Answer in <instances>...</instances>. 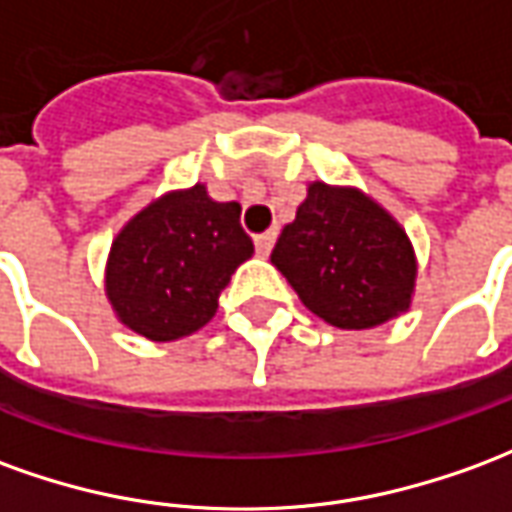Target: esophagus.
<instances>
[{
    "mask_svg": "<svg viewBox=\"0 0 512 512\" xmlns=\"http://www.w3.org/2000/svg\"><path fill=\"white\" fill-rule=\"evenodd\" d=\"M274 241H277V232L268 230V232H260L255 238V249L260 257H268V252L274 249Z\"/></svg>",
    "mask_w": 512,
    "mask_h": 512,
    "instance_id": "obj_1",
    "label": "esophagus"
}]
</instances>
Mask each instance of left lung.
<instances>
[{
  "instance_id": "1",
  "label": "left lung",
  "mask_w": 512,
  "mask_h": 512,
  "mask_svg": "<svg viewBox=\"0 0 512 512\" xmlns=\"http://www.w3.org/2000/svg\"><path fill=\"white\" fill-rule=\"evenodd\" d=\"M271 263L302 305L338 330L380 327L402 316L416 291L418 260L405 227L349 185L310 182Z\"/></svg>"
}]
</instances>
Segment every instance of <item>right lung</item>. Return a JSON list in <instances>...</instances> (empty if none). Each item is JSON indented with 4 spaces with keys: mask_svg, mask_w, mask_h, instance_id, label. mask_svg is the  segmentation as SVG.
<instances>
[{
    "mask_svg": "<svg viewBox=\"0 0 512 512\" xmlns=\"http://www.w3.org/2000/svg\"><path fill=\"white\" fill-rule=\"evenodd\" d=\"M255 255L238 202L196 182L152 199L110 244L105 296L127 330L166 343L202 330L235 268Z\"/></svg>",
    "mask_w": 512,
    "mask_h": 512,
    "instance_id": "right-lung-1",
    "label": "right lung"
}]
</instances>
